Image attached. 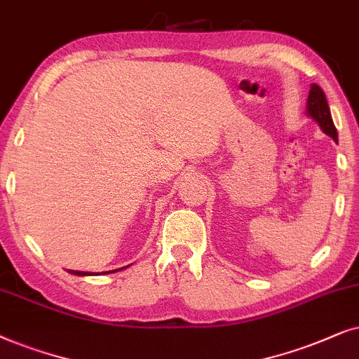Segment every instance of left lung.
<instances>
[{"label": "left lung", "mask_w": 359, "mask_h": 359, "mask_svg": "<svg viewBox=\"0 0 359 359\" xmlns=\"http://www.w3.org/2000/svg\"><path fill=\"white\" fill-rule=\"evenodd\" d=\"M307 114L313 119V121L318 123L320 130H322L325 135L332 137L333 141H338V133L335 124H333L327 97H325L323 90L320 88L317 83H312V88H310L307 98Z\"/></svg>", "instance_id": "8db88e82"}]
</instances>
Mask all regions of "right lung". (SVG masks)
I'll return each mask as SVG.
<instances>
[{"label": "right lung", "instance_id": "obj_1", "mask_svg": "<svg viewBox=\"0 0 359 359\" xmlns=\"http://www.w3.org/2000/svg\"><path fill=\"white\" fill-rule=\"evenodd\" d=\"M126 267H130V266H126ZM121 269H124V267H121ZM116 271H119V269H114V271H104V272H87V271H69L70 274H74V276H102V274H111V272H116Z\"/></svg>", "mask_w": 359, "mask_h": 359}]
</instances>
